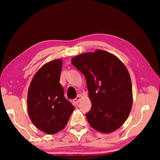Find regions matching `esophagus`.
<instances>
[{
  "label": "esophagus",
  "instance_id": "1",
  "mask_svg": "<svg viewBox=\"0 0 160 160\" xmlns=\"http://www.w3.org/2000/svg\"><path fill=\"white\" fill-rule=\"evenodd\" d=\"M81 97H82V96H81L80 94H78V95L76 97H75L74 99H72V103H73L75 105H77L78 103L79 102V101L80 100Z\"/></svg>",
  "mask_w": 160,
  "mask_h": 160
}]
</instances>
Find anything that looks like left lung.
Instances as JSON below:
<instances>
[{
    "mask_svg": "<svg viewBox=\"0 0 160 160\" xmlns=\"http://www.w3.org/2000/svg\"><path fill=\"white\" fill-rule=\"evenodd\" d=\"M71 62L85 77L92 102L91 109L85 113L90 125L104 133L120 128L132 104L131 80L126 66L102 50L75 56Z\"/></svg>",
    "mask_w": 160,
    "mask_h": 160,
    "instance_id": "obj_1",
    "label": "left lung"
}]
</instances>
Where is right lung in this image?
<instances>
[{"instance_id":"add662e5","label":"right lung","mask_w":160,"mask_h":160,"mask_svg":"<svg viewBox=\"0 0 160 160\" xmlns=\"http://www.w3.org/2000/svg\"><path fill=\"white\" fill-rule=\"evenodd\" d=\"M61 59L45 64L32 79L28 94V111L37 128L47 134L56 133L66 127L75 108L64 97L59 82Z\"/></svg>"}]
</instances>
